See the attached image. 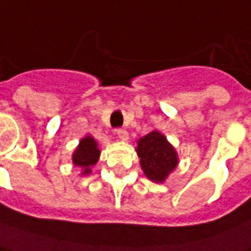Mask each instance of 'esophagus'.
<instances>
[{"instance_id": "1", "label": "esophagus", "mask_w": 251, "mask_h": 251, "mask_svg": "<svg viewBox=\"0 0 251 251\" xmlns=\"http://www.w3.org/2000/svg\"><path fill=\"white\" fill-rule=\"evenodd\" d=\"M115 133H117V136H118V138H121V140H127V131L125 130V129H117L115 130Z\"/></svg>"}]
</instances>
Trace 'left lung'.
<instances>
[{"instance_id": "1", "label": "left lung", "mask_w": 251, "mask_h": 251, "mask_svg": "<svg viewBox=\"0 0 251 251\" xmlns=\"http://www.w3.org/2000/svg\"><path fill=\"white\" fill-rule=\"evenodd\" d=\"M136 151L144 174L153 182H163L178 163L174 148L156 130L140 138Z\"/></svg>"}]
</instances>
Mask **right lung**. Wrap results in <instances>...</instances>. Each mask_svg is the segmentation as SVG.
Returning <instances> with one entry per match:
<instances>
[{"label": "right lung", "mask_w": 251, "mask_h": 251, "mask_svg": "<svg viewBox=\"0 0 251 251\" xmlns=\"http://www.w3.org/2000/svg\"><path fill=\"white\" fill-rule=\"evenodd\" d=\"M100 152L98 150V144L92 137H85L80 141L76 152L73 153V163L84 170L83 174L91 173V166H94L99 159Z\"/></svg>", "instance_id": "add662e5"}]
</instances>
